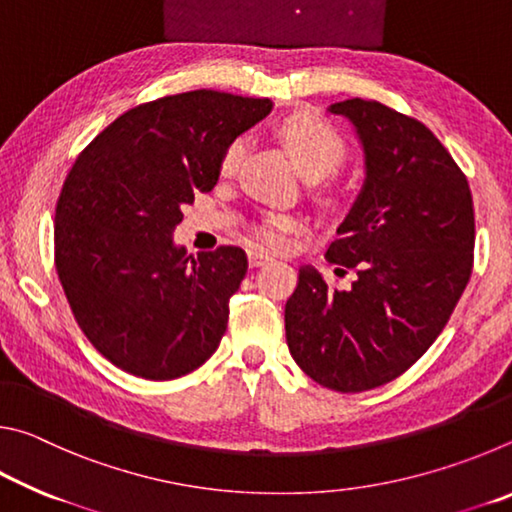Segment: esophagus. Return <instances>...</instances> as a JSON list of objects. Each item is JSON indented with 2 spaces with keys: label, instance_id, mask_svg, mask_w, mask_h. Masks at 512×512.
<instances>
[{
  "label": "esophagus",
  "instance_id": "esophagus-1",
  "mask_svg": "<svg viewBox=\"0 0 512 512\" xmlns=\"http://www.w3.org/2000/svg\"><path fill=\"white\" fill-rule=\"evenodd\" d=\"M268 259H273L271 255L266 253L262 248H248V264L250 266H262Z\"/></svg>",
  "mask_w": 512,
  "mask_h": 512
}]
</instances>
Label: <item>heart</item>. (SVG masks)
Returning a JSON list of instances; mask_svg holds the SVG:
<instances>
[{"mask_svg": "<svg viewBox=\"0 0 512 512\" xmlns=\"http://www.w3.org/2000/svg\"><path fill=\"white\" fill-rule=\"evenodd\" d=\"M280 135L291 153L298 169L309 178H323L332 173L345 162L348 146L336 128L318 115L298 112L282 121ZM246 153L244 137H235L225 144L219 160L221 176H232L239 169L241 158ZM302 228V219L287 212H266L255 225V235L259 241L271 248H282L287 244L293 232Z\"/></svg>", "mask_w": 512, "mask_h": 512, "instance_id": "1", "label": "heart"}]
</instances>
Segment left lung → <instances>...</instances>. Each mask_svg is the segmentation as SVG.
<instances>
[{"label":"left lung","mask_w":512,"mask_h":512,"mask_svg":"<svg viewBox=\"0 0 512 512\" xmlns=\"http://www.w3.org/2000/svg\"><path fill=\"white\" fill-rule=\"evenodd\" d=\"M329 112L352 121L366 153V185L325 253L336 273L357 277L343 291L300 266L284 327L311 379L361 393L400 377L445 329L472 275L474 203L422 121L363 99Z\"/></svg>","instance_id":"left-lung-1"}]
</instances>
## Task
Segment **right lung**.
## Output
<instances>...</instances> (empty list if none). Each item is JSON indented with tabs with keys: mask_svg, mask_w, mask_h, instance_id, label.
Instances as JSON below:
<instances>
[{
	"mask_svg": "<svg viewBox=\"0 0 512 512\" xmlns=\"http://www.w3.org/2000/svg\"><path fill=\"white\" fill-rule=\"evenodd\" d=\"M268 99L194 90L131 108L79 153L56 203L54 262L76 323L103 357L151 381L212 357L248 271L237 246L187 255L173 230L219 180L225 144Z\"/></svg>",
	"mask_w": 512,
	"mask_h": 512,
	"instance_id": "add662e5",
	"label": "right lung"
}]
</instances>
